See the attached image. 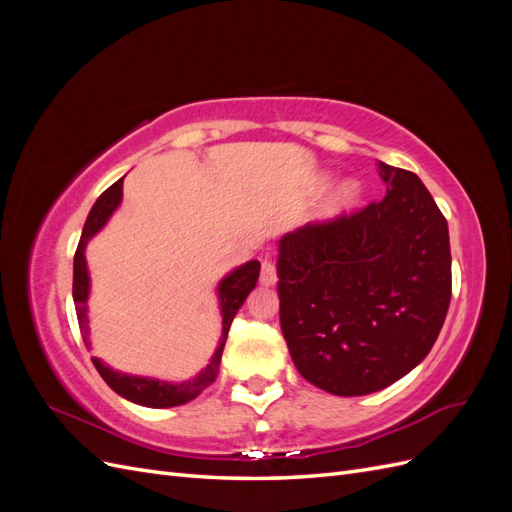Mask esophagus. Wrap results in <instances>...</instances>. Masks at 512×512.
Returning a JSON list of instances; mask_svg holds the SVG:
<instances>
[{
    "label": "esophagus",
    "mask_w": 512,
    "mask_h": 512,
    "mask_svg": "<svg viewBox=\"0 0 512 512\" xmlns=\"http://www.w3.org/2000/svg\"><path fill=\"white\" fill-rule=\"evenodd\" d=\"M277 282V271L271 260L262 262V271H260V284L262 286H273Z\"/></svg>",
    "instance_id": "obj_1"
}]
</instances>
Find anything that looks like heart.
<instances>
[{
	"mask_svg": "<svg viewBox=\"0 0 512 512\" xmlns=\"http://www.w3.org/2000/svg\"><path fill=\"white\" fill-rule=\"evenodd\" d=\"M327 185H329V175H318L314 181V192H322ZM359 198H361V185L354 179H346L333 190L324 215H327V218H339V215L348 213L356 203H359Z\"/></svg>",
	"mask_w": 512,
	"mask_h": 512,
	"instance_id": "b5f03b06",
	"label": "heart"
}]
</instances>
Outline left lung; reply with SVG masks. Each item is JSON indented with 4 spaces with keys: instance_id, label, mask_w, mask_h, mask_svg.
<instances>
[{
    "instance_id": "left-lung-1",
    "label": "left lung",
    "mask_w": 512,
    "mask_h": 512,
    "mask_svg": "<svg viewBox=\"0 0 512 512\" xmlns=\"http://www.w3.org/2000/svg\"><path fill=\"white\" fill-rule=\"evenodd\" d=\"M386 196L277 241L280 324L299 374L356 397L386 389L429 354L451 303V243L410 170L378 162Z\"/></svg>"
}]
</instances>
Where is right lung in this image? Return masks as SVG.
I'll list each match as a JSON object with an SVG mask.
<instances>
[{"mask_svg": "<svg viewBox=\"0 0 512 512\" xmlns=\"http://www.w3.org/2000/svg\"><path fill=\"white\" fill-rule=\"evenodd\" d=\"M123 198V177L117 179L111 188L102 192V196L96 200V205L91 207L83 232H81V241L79 247H76L74 254V280H72V297H74V307H76V318H79V327L85 346L91 350L89 342V292H91V277H89V267H87V258L85 250L87 243L94 239L98 232L108 224V220L113 218V213L119 209ZM260 275V262L250 260L245 265L232 269L226 273L220 284H218V303H220V314H222V335L220 342L215 346V352L209 359L207 367L200 369L196 376L183 382H166L158 380L151 376H132V374H123V371L113 369L111 365H106L98 356H94V365L98 369V374L104 378V382L111 386V389L121 395L123 399L132 401V404L138 406H147V408H173V406H183L203 393L207 386L218 376V367L222 361V352L226 346V337L232 318L237 316L241 305L245 303L247 294H250L256 288Z\"/></svg>", "mask_w": 512, "mask_h": 512, "instance_id": "right-lung-1", "label": "right lung"}]
</instances>
